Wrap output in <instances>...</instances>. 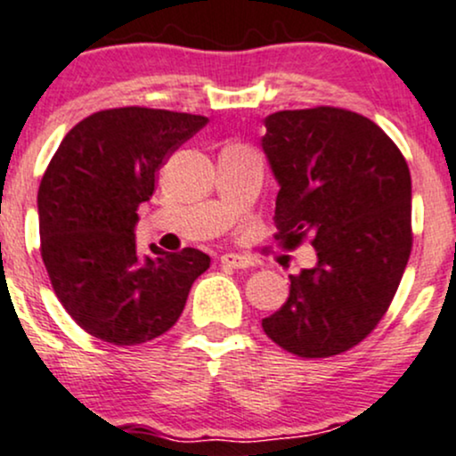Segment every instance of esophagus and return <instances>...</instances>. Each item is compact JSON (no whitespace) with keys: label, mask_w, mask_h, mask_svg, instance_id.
I'll return each mask as SVG.
<instances>
[{"label":"esophagus","mask_w":456,"mask_h":456,"mask_svg":"<svg viewBox=\"0 0 456 456\" xmlns=\"http://www.w3.org/2000/svg\"><path fill=\"white\" fill-rule=\"evenodd\" d=\"M220 264L227 268H248L253 266V262L248 257H244V255H236V253H224L220 255Z\"/></svg>","instance_id":"34e87169"}]
</instances>
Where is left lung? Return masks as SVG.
<instances>
[{
  "mask_svg": "<svg viewBox=\"0 0 456 456\" xmlns=\"http://www.w3.org/2000/svg\"><path fill=\"white\" fill-rule=\"evenodd\" d=\"M264 125L277 238L285 248L307 238L318 262L289 274L288 301L262 327L288 353L331 357L362 342L396 294L411 253V175L392 138L350 110H283Z\"/></svg>",
  "mask_w": 456,
  "mask_h": 456,
  "instance_id": "left-lung-1",
  "label": "left lung"
}]
</instances>
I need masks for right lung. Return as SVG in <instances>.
Returning <instances> with one entry per match:
<instances>
[{
    "mask_svg": "<svg viewBox=\"0 0 456 456\" xmlns=\"http://www.w3.org/2000/svg\"><path fill=\"white\" fill-rule=\"evenodd\" d=\"M208 125L171 110L114 108L79 121L60 142L38 188L41 255L53 292L84 331L134 346L167 333L209 268L197 248L136 251L138 205L158 171Z\"/></svg>",
    "mask_w": 456,
    "mask_h": 456,
    "instance_id": "1",
    "label": "right lung"
}]
</instances>
